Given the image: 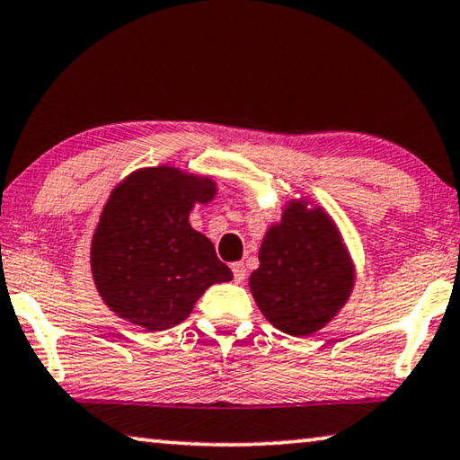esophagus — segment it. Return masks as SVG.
Instances as JSON below:
<instances>
[{
    "instance_id": "obj_1",
    "label": "esophagus",
    "mask_w": 460,
    "mask_h": 460,
    "mask_svg": "<svg viewBox=\"0 0 460 460\" xmlns=\"http://www.w3.org/2000/svg\"><path fill=\"white\" fill-rule=\"evenodd\" d=\"M232 273H234V281H244L246 278V267L244 263H232Z\"/></svg>"
}]
</instances>
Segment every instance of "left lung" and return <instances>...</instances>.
<instances>
[{"label": "left lung", "instance_id": "8db88e82", "mask_svg": "<svg viewBox=\"0 0 460 460\" xmlns=\"http://www.w3.org/2000/svg\"><path fill=\"white\" fill-rule=\"evenodd\" d=\"M249 284L267 321L302 337L324 327L343 306L353 267L333 222L319 208L289 206L281 224L267 232Z\"/></svg>", "mask_w": 460, "mask_h": 460}]
</instances>
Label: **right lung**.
Returning a JSON list of instances; mask_svg holds the SVG:
<instances>
[{
  "label": "right lung",
  "mask_w": 460,
  "mask_h": 460,
  "mask_svg": "<svg viewBox=\"0 0 460 460\" xmlns=\"http://www.w3.org/2000/svg\"><path fill=\"white\" fill-rule=\"evenodd\" d=\"M214 182L176 168H146L112 190L92 238V275L111 310L147 331L187 319L211 284L232 279L214 244L189 224Z\"/></svg>",
  "instance_id": "add662e5"
}]
</instances>
